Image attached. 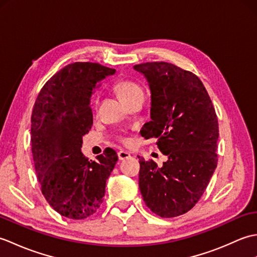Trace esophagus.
Returning a JSON list of instances; mask_svg holds the SVG:
<instances>
[{
	"label": "esophagus",
	"mask_w": 257,
	"mask_h": 257,
	"mask_svg": "<svg viewBox=\"0 0 257 257\" xmlns=\"http://www.w3.org/2000/svg\"><path fill=\"white\" fill-rule=\"evenodd\" d=\"M130 157V154L129 152H127V151H119L118 152V158H119V160H124V159H128V158Z\"/></svg>",
	"instance_id": "1"
}]
</instances>
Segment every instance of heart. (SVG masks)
<instances>
[{"label": "heart", "mask_w": 257, "mask_h": 257, "mask_svg": "<svg viewBox=\"0 0 257 257\" xmlns=\"http://www.w3.org/2000/svg\"><path fill=\"white\" fill-rule=\"evenodd\" d=\"M116 89L118 91L119 96L121 97L123 101L130 99L135 96L144 95L143 88L135 81L132 80H120L116 85ZM124 141V140H123Z\"/></svg>", "instance_id": "obj_1"}]
</instances>
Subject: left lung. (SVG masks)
<instances>
[{"instance_id": "8db88e82", "label": "left lung", "mask_w": 257, "mask_h": 257, "mask_svg": "<svg viewBox=\"0 0 257 257\" xmlns=\"http://www.w3.org/2000/svg\"><path fill=\"white\" fill-rule=\"evenodd\" d=\"M151 91V121L141 136L157 138L168 160L158 167L139 158V188L146 205L161 217L190 211L216 165L219 122L204 85L193 73L166 62L135 65Z\"/></svg>"}]
</instances>
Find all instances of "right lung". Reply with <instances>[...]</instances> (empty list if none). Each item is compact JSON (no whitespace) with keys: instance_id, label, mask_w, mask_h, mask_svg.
<instances>
[{"instance_id":"obj_1","label":"right lung","mask_w":257,"mask_h":257,"mask_svg":"<svg viewBox=\"0 0 257 257\" xmlns=\"http://www.w3.org/2000/svg\"><path fill=\"white\" fill-rule=\"evenodd\" d=\"M114 72L97 63L69 64L43 86L33 108L32 154L42 193L68 219L83 220L97 212L118 160L111 148L97 161L80 150L92 125V92Z\"/></svg>"}]
</instances>
